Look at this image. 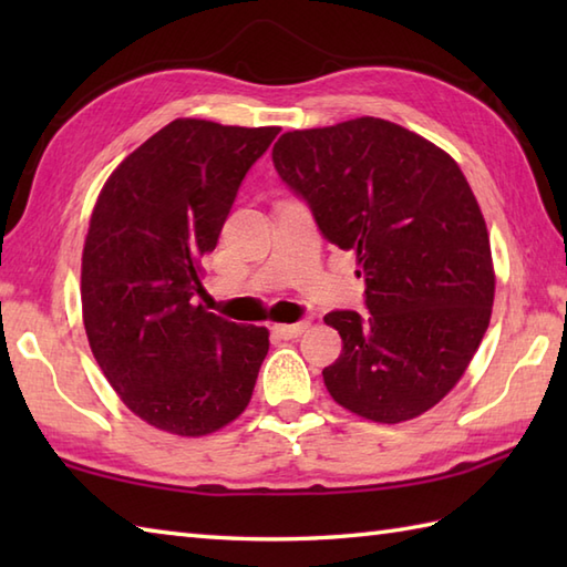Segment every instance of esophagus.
Listing matches in <instances>:
<instances>
[{
  "label": "esophagus",
  "instance_id": "obj_1",
  "mask_svg": "<svg viewBox=\"0 0 567 567\" xmlns=\"http://www.w3.org/2000/svg\"><path fill=\"white\" fill-rule=\"evenodd\" d=\"M307 329V323H277L272 327V333L280 336V339H297Z\"/></svg>",
  "mask_w": 567,
  "mask_h": 567
}]
</instances>
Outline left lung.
Wrapping results in <instances>:
<instances>
[{"mask_svg":"<svg viewBox=\"0 0 567 567\" xmlns=\"http://www.w3.org/2000/svg\"><path fill=\"white\" fill-rule=\"evenodd\" d=\"M272 163L365 280L368 315L323 317L343 339L327 390L380 424L424 414L463 378L495 299L487 226L461 167L375 116L282 134Z\"/></svg>","mask_w":567,"mask_h":567,"instance_id":"1","label":"left lung"}]
</instances>
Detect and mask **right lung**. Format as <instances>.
<instances>
[{"instance_id": "1", "label": "right lung", "mask_w": 567, "mask_h": 567, "mask_svg": "<svg viewBox=\"0 0 567 567\" xmlns=\"http://www.w3.org/2000/svg\"><path fill=\"white\" fill-rule=\"evenodd\" d=\"M280 134L175 118L116 167L82 252V319L104 378L151 426L204 436L250 402L268 329L216 317L199 260L238 187Z\"/></svg>"}]
</instances>
